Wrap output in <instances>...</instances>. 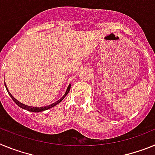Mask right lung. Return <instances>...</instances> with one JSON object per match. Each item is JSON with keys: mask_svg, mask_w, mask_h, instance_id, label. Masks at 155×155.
Instances as JSON below:
<instances>
[{"mask_svg": "<svg viewBox=\"0 0 155 155\" xmlns=\"http://www.w3.org/2000/svg\"><path fill=\"white\" fill-rule=\"evenodd\" d=\"M5 87H6V89L7 91H8V94H9V95L11 96V98L13 99V101L15 102L16 104H17L18 105L19 107H21V109H25V110H28L29 111V112H32V113H39V112H42V111H45V110H47V109H50V108H53V106H55V105H57V104H59L60 102L62 101L63 99H64V98L66 97V95L68 94V92L70 91V89H71V84H69L68 87V89H67V91H66L65 94H64V96L62 97V98H61V99H59L58 101H57L56 102H54V103L51 104V105H46V106H42V107H33V106H29V105H25V104L21 103V102H20L19 101H18L16 98H14L13 96H12V94H11L10 92H9V91H8V87H7L6 84H5Z\"/></svg>", "mask_w": 155, "mask_h": 155, "instance_id": "right-lung-1", "label": "right lung"}]
</instances>
